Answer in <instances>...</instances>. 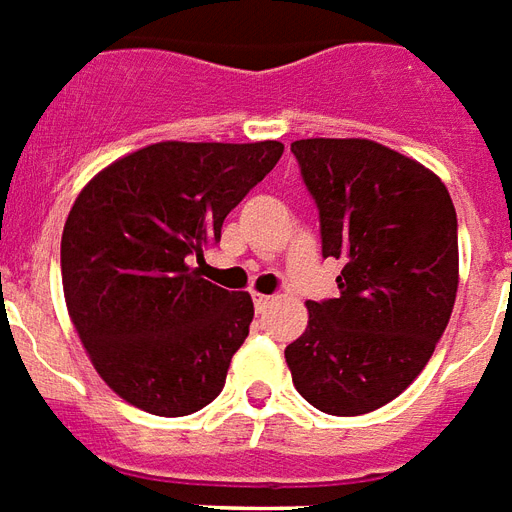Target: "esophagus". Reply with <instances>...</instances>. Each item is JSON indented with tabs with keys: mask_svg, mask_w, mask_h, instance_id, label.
Here are the masks:
<instances>
[{
	"mask_svg": "<svg viewBox=\"0 0 512 512\" xmlns=\"http://www.w3.org/2000/svg\"><path fill=\"white\" fill-rule=\"evenodd\" d=\"M252 301H255V309H257V312H266L268 304H271V301H274V298H271V295L255 293V298H252Z\"/></svg>",
	"mask_w": 512,
	"mask_h": 512,
	"instance_id": "34e87169",
	"label": "esophagus"
}]
</instances>
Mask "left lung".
<instances>
[{"instance_id": "obj_1", "label": "left lung", "mask_w": 512, "mask_h": 512, "mask_svg": "<svg viewBox=\"0 0 512 512\" xmlns=\"http://www.w3.org/2000/svg\"><path fill=\"white\" fill-rule=\"evenodd\" d=\"M290 151L320 211L323 257L344 260L339 298L306 301L287 344L293 385L328 415L380 410L429 363L458 290L448 187L366 138H306Z\"/></svg>"}]
</instances>
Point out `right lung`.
Returning <instances> with one entry per match:
<instances>
[{
	"label": "right lung",
	"instance_id": "1",
	"mask_svg": "<svg viewBox=\"0 0 512 512\" xmlns=\"http://www.w3.org/2000/svg\"><path fill=\"white\" fill-rule=\"evenodd\" d=\"M279 140H162L100 170L62 233L67 312L94 369L132 407L198 412L222 391L249 336V293L206 282L189 263L282 157Z\"/></svg>",
	"mask_w": 512,
	"mask_h": 512
}]
</instances>
